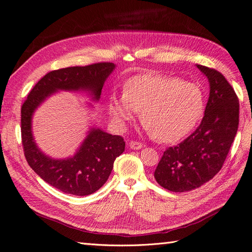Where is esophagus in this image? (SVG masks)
I'll list each match as a JSON object with an SVG mask.
<instances>
[{"mask_svg": "<svg viewBox=\"0 0 252 252\" xmlns=\"http://www.w3.org/2000/svg\"><path fill=\"white\" fill-rule=\"evenodd\" d=\"M129 147L133 150H139V149L143 148V145L139 142H130L129 143Z\"/></svg>", "mask_w": 252, "mask_h": 252, "instance_id": "obj_1", "label": "esophagus"}]
</instances>
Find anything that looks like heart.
<instances>
[{
	"label": "heart",
	"instance_id": "heart-1",
	"mask_svg": "<svg viewBox=\"0 0 252 252\" xmlns=\"http://www.w3.org/2000/svg\"><path fill=\"white\" fill-rule=\"evenodd\" d=\"M139 111L145 131L161 142H177L201 120L203 93L195 84L179 78L135 75L126 83L124 94H111L109 112L118 127L125 128Z\"/></svg>",
	"mask_w": 252,
	"mask_h": 252
}]
</instances>
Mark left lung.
I'll return each instance as SVG.
<instances>
[{"mask_svg":"<svg viewBox=\"0 0 252 252\" xmlns=\"http://www.w3.org/2000/svg\"><path fill=\"white\" fill-rule=\"evenodd\" d=\"M209 83V97L200 126L177 146L166 149L156 181L173 192L199 188L220 170L239 126L240 105L233 88L216 69L195 65Z\"/></svg>","mask_w":252,"mask_h":252,"instance_id":"8db88e82","label":"left lung"}]
</instances>
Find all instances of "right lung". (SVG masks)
I'll use <instances>...</instances> for the list:
<instances>
[{"mask_svg": "<svg viewBox=\"0 0 252 252\" xmlns=\"http://www.w3.org/2000/svg\"><path fill=\"white\" fill-rule=\"evenodd\" d=\"M116 67L113 63H97L50 71L35 84L22 106V142L27 162L41 179L64 193L84 196L100 189L109 178L114 159L125 150L124 139L90 126L73 156L51 158L44 154L34 140V112L59 91L84 93L90 101L97 103L104 83ZM87 106L94 108L91 104Z\"/></svg>", "mask_w": 252, "mask_h": 252, "instance_id": "add662e5", "label": "right lung"}]
</instances>
